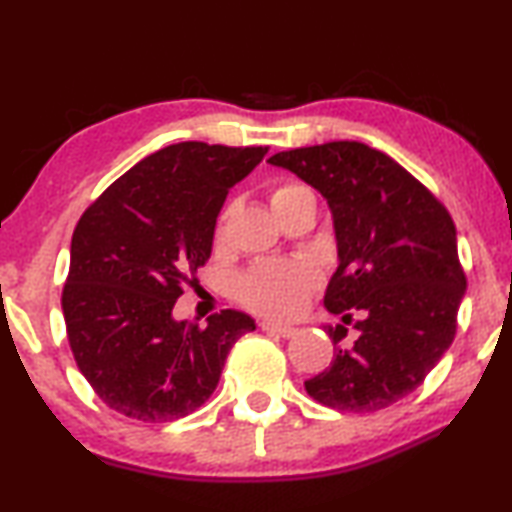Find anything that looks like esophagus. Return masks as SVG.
I'll return each mask as SVG.
<instances>
[{"label":"esophagus","mask_w":512,"mask_h":512,"mask_svg":"<svg viewBox=\"0 0 512 512\" xmlns=\"http://www.w3.org/2000/svg\"><path fill=\"white\" fill-rule=\"evenodd\" d=\"M262 331L266 334H273V336H283V338H290L297 334V327H290V325H276V322H262Z\"/></svg>","instance_id":"obj_1"}]
</instances>
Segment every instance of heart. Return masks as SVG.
Instances as JSON below:
<instances>
[{
    "mask_svg": "<svg viewBox=\"0 0 512 512\" xmlns=\"http://www.w3.org/2000/svg\"><path fill=\"white\" fill-rule=\"evenodd\" d=\"M301 194H313L301 183H280L271 190V208L290 201ZM225 234V225L220 222L218 239ZM315 285V273L304 264L294 262H264L250 269L239 283V297L243 304L271 318H287L294 315L304 304L306 294Z\"/></svg>",
    "mask_w": 512,
    "mask_h": 512,
    "instance_id": "b5f03b06",
    "label": "heart"
}]
</instances>
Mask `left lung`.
I'll return each mask as SVG.
<instances>
[{
	"label": "left lung",
	"instance_id": "8db88e82",
	"mask_svg": "<svg viewBox=\"0 0 512 512\" xmlns=\"http://www.w3.org/2000/svg\"><path fill=\"white\" fill-rule=\"evenodd\" d=\"M269 164L327 199L338 266L325 306L343 322L359 315L350 348L341 345L348 329L327 327L334 359L306 380V392L348 413L392 406L422 385L455 338L466 292L455 222L417 178L366 143L283 150Z\"/></svg>",
	"mask_w": 512,
	"mask_h": 512
}]
</instances>
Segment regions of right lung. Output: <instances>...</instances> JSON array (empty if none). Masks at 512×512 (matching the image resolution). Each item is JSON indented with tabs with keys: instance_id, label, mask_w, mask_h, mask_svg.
<instances>
[{
	"instance_id": "1",
	"label": "right lung",
	"mask_w": 512,
	"mask_h": 512,
	"mask_svg": "<svg viewBox=\"0 0 512 512\" xmlns=\"http://www.w3.org/2000/svg\"><path fill=\"white\" fill-rule=\"evenodd\" d=\"M266 150L174 143L134 164L78 220L62 313L78 369L115 413L141 422L194 413L232 345L255 329L232 308L199 327L176 320L174 306L211 257L229 187Z\"/></svg>"
}]
</instances>
